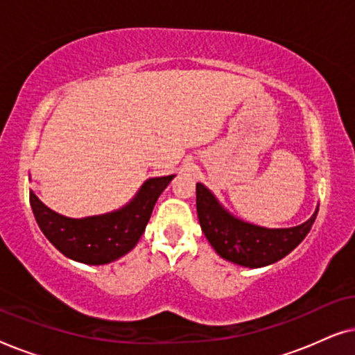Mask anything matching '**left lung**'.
<instances>
[{
	"mask_svg": "<svg viewBox=\"0 0 355 355\" xmlns=\"http://www.w3.org/2000/svg\"><path fill=\"white\" fill-rule=\"evenodd\" d=\"M318 207L307 221L293 227H265L226 210L210 189L197 182V215L203 234L221 259L245 268H261L284 259L305 239Z\"/></svg>",
	"mask_w": 355,
	"mask_h": 355,
	"instance_id": "1",
	"label": "left lung"
}]
</instances>
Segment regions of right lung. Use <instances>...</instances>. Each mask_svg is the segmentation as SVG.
Segmentation results:
<instances>
[{"label":"right lung","mask_w":355,"mask_h":355,"mask_svg":"<svg viewBox=\"0 0 355 355\" xmlns=\"http://www.w3.org/2000/svg\"><path fill=\"white\" fill-rule=\"evenodd\" d=\"M173 178L174 174L147 179L130 202L103 215H60L48 208L33 191L31 207L42 232L62 255L85 265H105L134 249L152 216L155 203Z\"/></svg>","instance_id":"obj_1"}]
</instances>
